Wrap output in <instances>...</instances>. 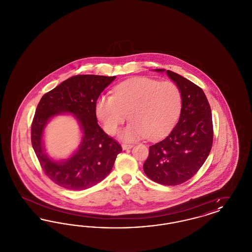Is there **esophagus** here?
Masks as SVG:
<instances>
[{
    "mask_svg": "<svg viewBox=\"0 0 252 252\" xmlns=\"http://www.w3.org/2000/svg\"><path fill=\"white\" fill-rule=\"evenodd\" d=\"M132 147H133V145H132V144H122V148H123V150H127V149H130V148H132Z\"/></svg>",
    "mask_w": 252,
    "mask_h": 252,
    "instance_id": "esophagus-1",
    "label": "esophagus"
}]
</instances>
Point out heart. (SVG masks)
I'll list each match as a JSON object with an SVG mask.
<instances>
[{
	"instance_id": "1",
	"label": "heart",
	"mask_w": 252,
	"mask_h": 252,
	"mask_svg": "<svg viewBox=\"0 0 252 252\" xmlns=\"http://www.w3.org/2000/svg\"><path fill=\"white\" fill-rule=\"evenodd\" d=\"M180 108L181 93L174 82L135 77L118 85L113 96H100L95 113L109 135L118 131L128 114L131 123L121 132L120 137L131 142L164 136L176 123Z\"/></svg>"
}]
</instances>
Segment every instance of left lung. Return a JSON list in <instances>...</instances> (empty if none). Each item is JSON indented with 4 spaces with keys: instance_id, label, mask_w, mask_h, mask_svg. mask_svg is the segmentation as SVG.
<instances>
[{
    "instance_id": "left-lung-1",
    "label": "left lung",
    "mask_w": 252,
    "mask_h": 252,
    "mask_svg": "<svg viewBox=\"0 0 252 252\" xmlns=\"http://www.w3.org/2000/svg\"><path fill=\"white\" fill-rule=\"evenodd\" d=\"M166 72L181 93L180 119L162 141L149 147L145 175L157 183L175 186L193 177L203 165L213 145L212 111L202 89L176 72Z\"/></svg>"
}]
</instances>
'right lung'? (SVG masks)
<instances>
[{"instance_id":"right-lung-1","label":"right lung","mask_w":252,"mask_h":252,"mask_svg":"<svg viewBox=\"0 0 252 252\" xmlns=\"http://www.w3.org/2000/svg\"><path fill=\"white\" fill-rule=\"evenodd\" d=\"M116 76L75 75L63 81L40 99L31 127V141L38 161L50 180L63 188L81 191L101 182L122 151L97 124L95 105L101 93ZM61 114H72L82 131L79 148L67 159L54 160L44 146L48 122Z\"/></svg>"}]
</instances>
